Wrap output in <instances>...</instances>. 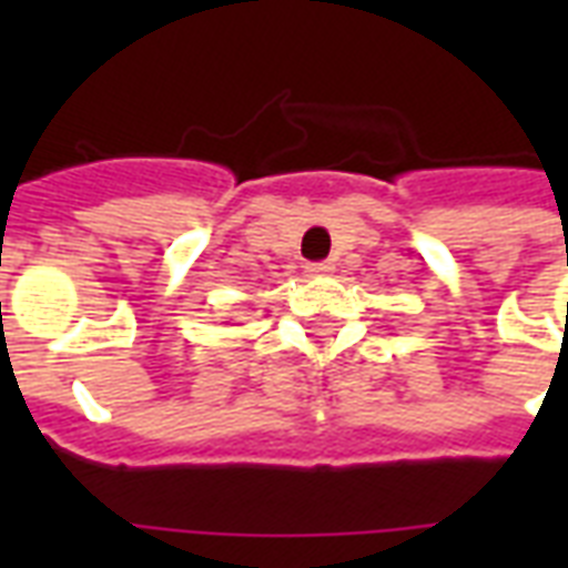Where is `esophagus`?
<instances>
[{"instance_id":"1","label":"esophagus","mask_w":568,"mask_h":568,"mask_svg":"<svg viewBox=\"0 0 568 568\" xmlns=\"http://www.w3.org/2000/svg\"><path fill=\"white\" fill-rule=\"evenodd\" d=\"M333 271H336V265H333L329 258H324V262H310V265H306V274L310 276H329Z\"/></svg>"}]
</instances>
